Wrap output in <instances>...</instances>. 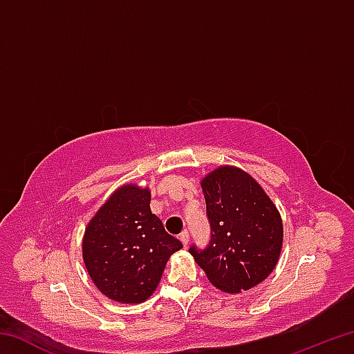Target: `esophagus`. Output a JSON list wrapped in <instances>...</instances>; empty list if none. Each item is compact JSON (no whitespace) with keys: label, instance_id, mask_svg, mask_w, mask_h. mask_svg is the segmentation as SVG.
Segmentation results:
<instances>
[{"label":"esophagus","instance_id":"obj_1","mask_svg":"<svg viewBox=\"0 0 354 354\" xmlns=\"http://www.w3.org/2000/svg\"><path fill=\"white\" fill-rule=\"evenodd\" d=\"M179 239H181V242H183V245H184V247H187V245H189V231L187 230H184L183 232H181V234H179Z\"/></svg>","mask_w":354,"mask_h":354}]
</instances>
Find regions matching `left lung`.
<instances>
[{"label":"left lung","instance_id":"left-lung-1","mask_svg":"<svg viewBox=\"0 0 354 354\" xmlns=\"http://www.w3.org/2000/svg\"><path fill=\"white\" fill-rule=\"evenodd\" d=\"M211 241L190 254L217 289L237 293L262 283L283 248V220L277 206L247 171L223 165L201 181Z\"/></svg>","mask_w":354,"mask_h":354}]
</instances>
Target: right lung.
<instances>
[{
    "instance_id": "right-lung-1",
    "label": "right lung",
    "mask_w": 354,
    "mask_h": 354,
    "mask_svg": "<svg viewBox=\"0 0 354 354\" xmlns=\"http://www.w3.org/2000/svg\"><path fill=\"white\" fill-rule=\"evenodd\" d=\"M149 190L136 184L117 189L82 239L84 263L93 284L118 303H143L153 295L167 261L183 248L149 209Z\"/></svg>"
}]
</instances>
